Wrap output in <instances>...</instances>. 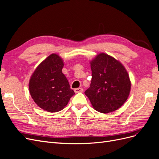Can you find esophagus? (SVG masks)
<instances>
[{
	"label": "esophagus",
	"instance_id": "esophagus-1",
	"mask_svg": "<svg viewBox=\"0 0 159 159\" xmlns=\"http://www.w3.org/2000/svg\"><path fill=\"white\" fill-rule=\"evenodd\" d=\"M83 91H84V89H83V88H75V89H74V91H75V93H81V92H83Z\"/></svg>",
	"mask_w": 159,
	"mask_h": 159
}]
</instances>
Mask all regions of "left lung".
<instances>
[{
  "instance_id": "left-lung-1",
  "label": "left lung",
  "mask_w": 159,
  "mask_h": 159,
  "mask_svg": "<svg viewBox=\"0 0 159 159\" xmlns=\"http://www.w3.org/2000/svg\"><path fill=\"white\" fill-rule=\"evenodd\" d=\"M91 82L85 91L95 110L102 113L116 111L126 102L131 83L124 66L105 53L90 61Z\"/></svg>"
}]
</instances>
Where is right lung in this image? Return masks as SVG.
Masks as SVG:
<instances>
[{
  "mask_svg": "<svg viewBox=\"0 0 159 159\" xmlns=\"http://www.w3.org/2000/svg\"><path fill=\"white\" fill-rule=\"evenodd\" d=\"M64 60L52 54L43 60L33 72L29 81V91L38 107L50 113L60 111L75 94L62 73Z\"/></svg>",
  "mask_w": 159,
  "mask_h": 159,
  "instance_id": "right-lung-1",
  "label": "right lung"
}]
</instances>
